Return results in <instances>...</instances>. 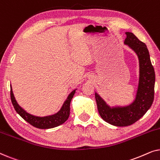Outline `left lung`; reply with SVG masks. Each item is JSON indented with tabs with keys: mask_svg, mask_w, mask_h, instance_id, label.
I'll use <instances>...</instances> for the list:
<instances>
[{
	"mask_svg": "<svg viewBox=\"0 0 160 160\" xmlns=\"http://www.w3.org/2000/svg\"><path fill=\"white\" fill-rule=\"evenodd\" d=\"M124 43L137 54L139 61V80L135 100L125 106L111 107L95 92V100L100 117L105 122L117 127L134 124L151 108L154 101L155 73L147 47L132 32H126Z\"/></svg>",
	"mask_w": 160,
	"mask_h": 160,
	"instance_id": "left-lung-1",
	"label": "left lung"
}]
</instances>
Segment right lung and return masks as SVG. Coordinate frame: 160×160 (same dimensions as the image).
Returning <instances> with one entry per match:
<instances>
[{
  "label": "right lung",
  "instance_id": "obj_1",
  "mask_svg": "<svg viewBox=\"0 0 160 160\" xmlns=\"http://www.w3.org/2000/svg\"><path fill=\"white\" fill-rule=\"evenodd\" d=\"M76 90V89L69 94L67 99L65 100L61 108L58 112L52 115L46 116V117H37V116L30 114L25 110H24L17 103V100L15 99L12 91V85H11V100H12L13 106L16 110L17 113L26 122H28V123L35 128L39 129H50L60 125L65 122H66L67 119H68L70 115V105H71V101L72 98H73Z\"/></svg>",
  "mask_w": 160,
  "mask_h": 160
}]
</instances>
